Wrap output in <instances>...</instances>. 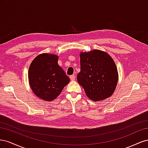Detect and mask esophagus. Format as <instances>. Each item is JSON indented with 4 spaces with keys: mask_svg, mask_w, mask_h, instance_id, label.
Instances as JSON below:
<instances>
[{
    "mask_svg": "<svg viewBox=\"0 0 148 148\" xmlns=\"http://www.w3.org/2000/svg\"><path fill=\"white\" fill-rule=\"evenodd\" d=\"M70 79L71 80H75V76L74 75H70Z\"/></svg>",
    "mask_w": 148,
    "mask_h": 148,
    "instance_id": "34e87169",
    "label": "esophagus"
}]
</instances>
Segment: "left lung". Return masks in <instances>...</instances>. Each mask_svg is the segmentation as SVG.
Instances as JSON below:
<instances>
[{"label":"left lung","instance_id":"left-lung-1","mask_svg":"<svg viewBox=\"0 0 148 148\" xmlns=\"http://www.w3.org/2000/svg\"><path fill=\"white\" fill-rule=\"evenodd\" d=\"M78 83L93 101L105 99L114 92L118 82L117 69L108 53L99 50L80 53Z\"/></svg>","mask_w":148,"mask_h":148}]
</instances>
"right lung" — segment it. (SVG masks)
Here are the masks:
<instances>
[{"mask_svg": "<svg viewBox=\"0 0 148 148\" xmlns=\"http://www.w3.org/2000/svg\"><path fill=\"white\" fill-rule=\"evenodd\" d=\"M57 61L56 55L42 53L36 57L29 66L28 78L31 88L44 101L55 99L70 82L69 77Z\"/></svg>", "mask_w": 148, "mask_h": 148, "instance_id": "obj_1", "label": "right lung"}]
</instances>
